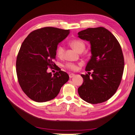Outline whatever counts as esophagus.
Instances as JSON below:
<instances>
[{
	"label": "esophagus",
	"mask_w": 135,
	"mask_h": 135,
	"mask_svg": "<svg viewBox=\"0 0 135 135\" xmlns=\"http://www.w3.org/2000/svg\"><path fill=\"white\" fill-rule=\"evenodd\" d=\"M75 76V75L74 74H70V75H69V77H70V78H73Z\"/></svg>",
	"instance_id": "obj_1"
}]
</instances>
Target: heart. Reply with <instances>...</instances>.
Here are the masks:
<instances>
[{
    "instance_id": "obj_1",
    "label": "heart",
    "mask_w": 135,
    "mask_h": 135,
    "mask_svg": "<svg viewBox=\"0 0 135 135\" xmlns=\"http://www.w3.org/2000/svg\"><path fill=\"white\" fill-rule=\"evenodd\" d=\"M70 45L79 53L82 52L85 48L84 43L79 40H73L70 42ZM64 48L61 45H59L56 48V53L59 57H62L64 55ZM64 67L70 71H76L78 69V65L74 62H68L64 65Z\"/></svg>"
}]
</instances>
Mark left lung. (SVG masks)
<instances>
[{"label": "left lung", "mask_w": 135, "mask_h": 135, "mask_svg": "<svg viewBox=\"0 0 135 135\" xmlns=\"http://www.w3.org/2000/svg\"><path fill=\"white\" fill-rule=\"evenodd\" d=\"M78 34L90 42L91 52L86 67L88 74L81 75L84 82L78 93L84 101L92 104L105 102L116 92L123 76L124 59L120 43L103 27L88 28Z\"/></svg>", "instance_id": "8db88e82"}]
</instances>
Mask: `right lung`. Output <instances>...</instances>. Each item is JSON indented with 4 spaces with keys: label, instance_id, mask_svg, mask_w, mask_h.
<instances>
[{
    "label": "right lung",
    "instance_id": "1",
    "mask_svg": "<svg viewBox=\"0 0 135 135\" xmlns=\"http://www.w3.org/2000/svg\"><path fill=\"white\" fill-rule=\"evenodd\" d=\"M69 33V30L42 27L31 32L22 44L16 61L18 80L25 94L33 101L44 102L55 98L68 80V75L58 67L53 75L47 70L56 65L53 61L56 48Z\"/></svg>",
    "mask_w": 135,
    "mask_h": 135
}]
</instances>
